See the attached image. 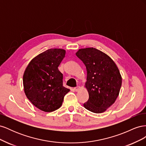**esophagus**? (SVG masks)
Segmentation results:
<instances>
[{
  "label": "esophagus",
  "instance_id": "1",
  "mask_svg": "<svg viewBox=\"0 0 146 146\" xmlns=\"http://www.w3.org/2000/svg\"><path fill=\"white\" fill-rule=\"evenodd\" d=\"M80 86H77V87H75L74 88V90H75V91H76V92L78 91L79 90H80Z\"/></svg>",
  "mask_w": 146,
  "mask_h": 146
}]
</instances>
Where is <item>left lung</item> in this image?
Returning a JSON list of instances; mask_svg holds the SVG:
<instances>
[{
    "label": "left lung",
    "instance_id": "8db88e82",
    "mask_svg": "<svg viewBox=\"0 0 146 146\" xmlns=\"http://www.w3.org/2000/svg\"><path fill=\"white\" fill-rule=\"evenodd\" d=\"M78 58L86 66L89 99L83 106L95 113L105 111L118 97L122 85L119 70L113 60L96 48L79 49Z\"/></svg>",
    "mask_w": 146,
    "mask_h": 146
}]
</instances>
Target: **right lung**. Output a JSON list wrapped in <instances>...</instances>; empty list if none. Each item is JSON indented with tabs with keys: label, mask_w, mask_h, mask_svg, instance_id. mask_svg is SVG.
I'll return each instance as SVG.
<instances>
[{
	"label": "right lung",
	"mask_w": 146,
	"mask_h": 146,
	"mask_svg": "<svg viewBox=\"0 0 146 146\" xmlns=\"http://www.w3.org/2000/svg\"><path fill=\"white\" fill-rule=\"evenodd\" d=\"M61 48H50L30 61L23 76L25 94L36 108L45 112L58 109L70 91L63 85V74L58 69L65 56Z\"/></svg>",
	"instance_id": "add662e5"
}]
</instances>
